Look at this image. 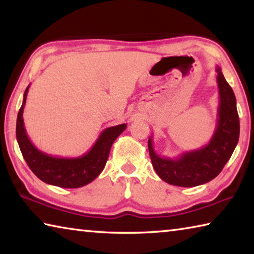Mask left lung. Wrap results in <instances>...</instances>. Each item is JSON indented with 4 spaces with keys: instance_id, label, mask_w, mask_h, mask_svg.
<instances>
[{
    "instance_id": "1",
    "label": "left lung",
    "mask_w": 254,
    "mask_h": 254,
    "mask_svg": "<svg viewBox=\"0 0 254 254\" xmlns=\"http://www.w3.org/2000/svg\"><path fill=\"white\" fill-rule=\"evenodd\" d=\"M216 72L220 104L216 127L207 144L170 159L158 156L154 152L152 137H149L148 148L153 168L159 177L170 185L195 187L213 180L224 168L239 142L240 120L236 98L218 66Z\"/></svg>"
}]
</instances>
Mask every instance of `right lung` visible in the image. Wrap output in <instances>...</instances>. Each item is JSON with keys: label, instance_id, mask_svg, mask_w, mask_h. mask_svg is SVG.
I'll return each instance as SVG.
<instances>
[{"label": "right lung", "instance_id": "right-lung-1", "mask_svg": "<svg viewBox=\"0 0 254 254\" xmlns=\"http://www.w3.org/2000/svg\"><path fill=\"white\" fill-rule=\"evenodd\" d=\"M30 85L23 95V102L16 119V140L25 162L38 178L46 184L62 188H78L92 183L102 173L109 159L115 139L127 128V124L106 127L89 151L76 158H59L36 148L24 128L23 109Z\"/></svg>", "mask_w": 254, "mask_h": 254}]
</instances>
